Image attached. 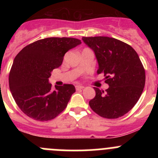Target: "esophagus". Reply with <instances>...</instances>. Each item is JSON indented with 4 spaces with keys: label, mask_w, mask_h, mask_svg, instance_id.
Returning a JSON list of instances; mask_svg holds the SVG:
<instances>
[{
    "label": "esophagus",
    "mask_w": 158,
    "mask_h": 158,
    "mask_svg": "<svg viewBox=\"0 0 158 158\" xmlns=\"http://www.w3.org/2000/svg\"><path fill=\"white\" fill-rule=\"evenodd\" d=\"M84 89L83 85H76V90H81V89Z\"/></svg>",
    "instance_id": "1"
}]
</instances>
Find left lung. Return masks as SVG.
<instances>
[{
    "label": "left lung",
    "instance_id": "1",
    "mask_svg": "<svg viewBox=\"0 0 158 158\" xmlns=\"http://www.w3.org/2000/svg\"><path fill=\"white\" fill-rule=\"evenodd\" d=\"M93 50L109 85L106 92L94 87L95 98L89 106L106 118H118L128 113L141 97L145 85V71L136 51L122 41L108 36L82 37Z\"/></svg>",
    "mask_w": 158,
    "mask_h": 158
}]
</instances>
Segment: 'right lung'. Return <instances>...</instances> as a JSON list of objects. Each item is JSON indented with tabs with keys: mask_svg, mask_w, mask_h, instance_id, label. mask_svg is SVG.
Masks as SVG:
<instances>
[{
	"mask_svg": "<svg viewBox=\"0 0 158 158\" xmlns=\"http://www.w3.org/2000/svg\"><path fill=\"white\" fill-rule=\"evenodd\" d=\"M70 37H49L30 44L13 62L9 86L14 99L24 114L37 121L53 119L67 106L76 92L72 84L51 89L52 69L61 66L65 53L81 44Z\"/></svg>",
	"mask_w": 158,
	"mask_h": 158,
	"instance_id": "right-lung-1",
	"label": "right lung"
}]
</instances>
